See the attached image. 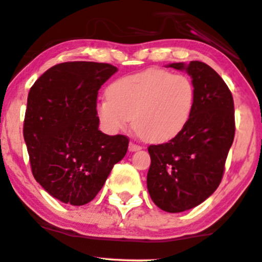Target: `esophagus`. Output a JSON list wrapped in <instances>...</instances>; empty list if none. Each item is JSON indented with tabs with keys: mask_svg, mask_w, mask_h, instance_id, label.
Here are the masks:
<instances>
[{
	"mask_svg": "<svg viewBox=\"0 0 262 262\" xmlns=\"http://www.w3.org/2000/svg\"><path fill=\"white\" fill-rule=\"evenodd\" d=\"M129 151H137V150H140V149H142V146L140 145H137V144H134V143H129Z\"/></svg>",
	"mask_w": 262,
	"mask_h": 262,
	"instance_id": "34e87169",
	"label": "esophagus"
}]
</instances>
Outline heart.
I'll return each mask as SVG.
<instances>
[{
  "mask_svg": "<svg viewBox=\"0 0 262 262\" xmlns=\"http://www.w3.org/2000/svg\"><path fill=\"white\" fill-rule=\"evenodd\" d=\"M195 99L189 77L149 68L112 83L108 98L97 105V114L109 133L123 130L132 119L139 136L151 143H165L188 125Z\"/></svg>",
  "mask_w": 262,
  "mask_h": 262,
  "instance_id": "b5f03b06",
  "label": "heart"
}]
</instances>
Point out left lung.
Here are the masks:
<instances>
[{
  "label": "left lung",
  "instance_id": "left-lung-1",
  "mask_svg": "<svg viewBox=\"0 0 262 262\" xmlns=\"http://www.w3.org/2000/svg\"><path fill=\"white\" fill-rule=\"evenodd\" d=\"M194 83L195 107L185 129L168 143L150 145L149 195L164 211L195 208L217 189L235 136L234 99L223 78L199 61L170 63Z\"/></svg>",
  "mask_w": 262,
  "mask_h": 262
}]
</instances>
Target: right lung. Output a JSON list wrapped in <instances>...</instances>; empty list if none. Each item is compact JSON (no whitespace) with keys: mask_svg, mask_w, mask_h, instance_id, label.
<instances>
[{"mask_svg":"<svg viewBox=\"0 0 262 262\" xmlns=\"http://www.w3.org/2000/svg\"><path fill=\"white\" fill-rule=\"evenodd\" d=\"M118 71L108 63L64 62L31 87L24 138L34 179L64 204L84 205L96 198L129 139L99 130V88Z\"/></svg>","mask_w":262,"mask_h":262,"instance_id":"right-lung-1","label":"right lung"}]
</instances>
